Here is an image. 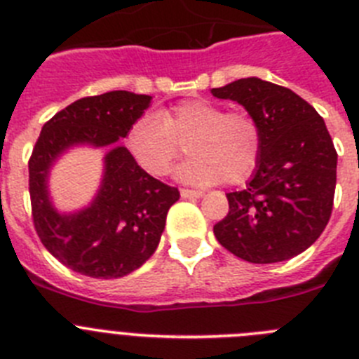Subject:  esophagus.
<instances>
[{"instance_id":"obj_1","label":"esophagus","mask_w":359,"mask_h":359,"mask_svg":"<svg viewBox=\"0 0 359 359\" xmlns=\"http://www.w3.org/2000/svg\"><path fill=\"white\" fill-rule=\"evenodd\" d=\"M180 196L182 198H200V196H203V193L193 191V189H180Z\"/></svg>"}]
</instances>
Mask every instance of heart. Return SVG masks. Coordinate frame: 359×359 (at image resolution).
Instances as JSON below:
<instances>
[{"instance_id": "heart-1", "label": "heart", "mask_w": 359, "mask_h": 359, "mask_svg": "<svg viewBox=\"0 0 359 359\" xmlns=\"http://www.w3.org/2000/svg\"><path fill=\"white\" fill-rule=\"evenodd\" d=\"M187 141L189 159L177 168V179L195 186L225 180L243 182L259 163V125L247 112H225L203 98H191L143 114L128 127L125 147L141 170L163 177L180 156Z\"/></svg>"}]
</instances>
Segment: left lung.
<instances>
[{
	"label": "left lung",
	"mask_w": 359,
	"mask_h": 359,
	"mask_svg": "<svg viewBox=\"0 0 359 359\" xmlns=\"http://www.w3.org/2000/svg\"><path fill=\"white\" fill-rule=\"evenodd\" d=\"M238 102L261 130V156L247 187L227 193L215 225L222 247L248 263L299 256L324 232L337 187V150L320 114L288 89L257 76L211 89Z\"/></svg>",
	"instance_id": "8db88e82"
}]
</instances>
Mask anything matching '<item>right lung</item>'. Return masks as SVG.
I'll use <instances>...</instances> for the list:
<instances>
[{"mask_svg":"<svg viewBox=\"0 0 359 359\" xmlns=\"http://www.w3.org/2000/svg\"><path fill=\"white\" fill-rule=\"evenodd\" d=\"M151 96L111 91L67 105L41 130L30 172L32 216L39 238L67 268L95 279H118L156 252L177 187L148 175L119 144L128 127L150 107ZM79 146L105 147L104 173L86 208L60 213L49 195L54 163Z\"/></svg>","mask_w":359,"mask_h":359,"instance_id":"add662e5","label":"right lung"}]
</instances>
